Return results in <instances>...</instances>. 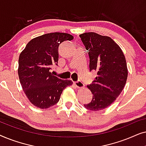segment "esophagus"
Returning <instances> with one entry per match:
<instances>
[{"mask_svg":"<svg viewBox=\"0 0 146 146\" xmlns=\"http://www.w3.org/2000/svg\"><path fill=\"white\" fill-rule=\"evenodd\" d=\"M74 84L78 88H83L84 87V84L80 80L75 82Z\"/></svg>","mask_w":146,"mask_h":146,"instance_id":"esophagus-1","label":"esophagus"}]
</instances>
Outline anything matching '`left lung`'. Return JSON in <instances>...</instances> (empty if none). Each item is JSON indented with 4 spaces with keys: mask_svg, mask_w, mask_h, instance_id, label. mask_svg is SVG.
<instances>
[{
    "mask_svg": "<svg viewBox=\"0 0 146 146\" xmlns=\"http://www.w3.org/2000/svg\"><path fill=\"white\" fill-rule=\"evenodd\" d=\"M80 37L88 52L90 70L97 71L98 75L87 86L92 100L84 106L90 110H102L116 100L125 86L126 60L120 47L110 37L95 33H83Z\"/></svg>",
    "mask_w": 146,
    "mask_h": 146,
    "instance_id": "8db88e82",
    "label": "left lung"
}]
</instances>
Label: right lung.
<instances>
[{
	"instance_id": "1",
	"label": "right lung",
	"mask_w": 146,
	"mask_h": 146,
	"mask_svg": "<svg viewBox=\"0 0 146 146\" xmlns=\"http://www.w3.org/2000/svg\"><path fill=\"white\" fill-rule=\"evenodd\" d=\"M74 37L67 33H53L32 39L22 51L19 59V80L29 101L36 107L48 108L58 103L64 89L72 84L50 72L58 65V46Z\"/></svg>"
}]
</instances>
